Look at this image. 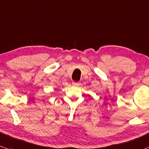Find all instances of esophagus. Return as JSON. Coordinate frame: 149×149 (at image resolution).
<instances>
[{"mask_svg": "<svg viewBox=\"0 0 149 149\" xmlns=\"http://www.w3.org/2000/svg\"><path fill=\"white\" fill-rule=\"evenodd\" d=\"M72 85H73V86H79V85H80V83L79 82H76V81H73V82L72 83Z\"/></svg>", "mask_w": 149, "mask_h": 149, "instance_id": "1", "label": "esophagus"}]
</instances>
